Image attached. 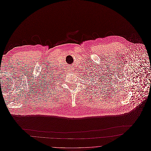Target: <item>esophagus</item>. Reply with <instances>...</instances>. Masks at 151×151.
I'll return each mask as SVG.
<instances>
[{
  "label": "esophagus",
  "instance_id": "obj_1",
  "mask_svg": "<svg viewBox=\"0 0 151 151\" xmlns=\"http://www.w3.org/2000/svg\"><path fill=\"white\" fill-rule=\"evenodd\" d=\"M74 70V68H70V73H73Z\"/></svg>",
  "mask_w": 151,
  "mask_h": 151
}]
</instances>
